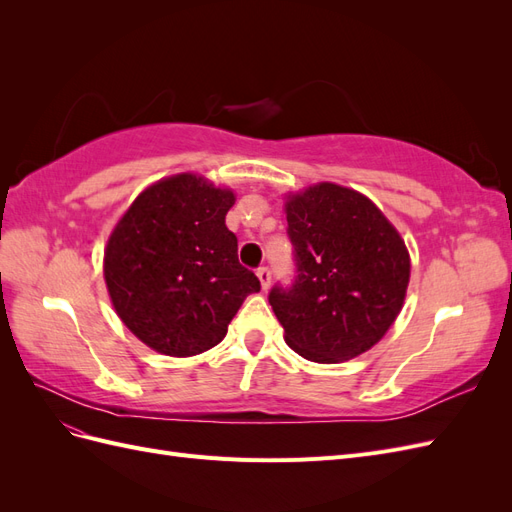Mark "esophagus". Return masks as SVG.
Segmentation results:
<instances>
[{
  "label": "esophagus",
  "instance_id": "obj_1",
  "mask_svg": "<svg viewBox=\"0 0 512 512\" xmlns=\"http://www.w3.org/2000/svg\"><path fill=\"white\" fill-rule=\"evenodd\" d=\"M256 275H258V280H260L262 290H267V288H269V284H271V269H269V267H260V269L256 271Z\"/></svg>",
  "mask_w": 512,
  "mask_h": 512
}]
</instances>
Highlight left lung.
Wrapping results in <instances>:
<instances>
[{"instance_id":"8db88e82","label":"left lung","mask_w":512,"mask_h":512,"mask_svg":"<svg viewBox=\"0 0 512 512\" xmlns=\"http://www.w3.org/2000/svg\"><path fill=\"white\" fill-rule=\"evenodd\" d=\"M294 280L269 303L286 344L314 363H342L378 344L404 305L410 256L363 194L320 183L286 203Z\"/></svg>"}]
</instances>
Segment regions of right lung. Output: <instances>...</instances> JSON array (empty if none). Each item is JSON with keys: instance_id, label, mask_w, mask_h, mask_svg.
Segmentation results:
<instances>
[{"instance_id": "1", "label": "right lung", "mask_w": 512, "mask_h": 512, "mask_svg": "<svg viewBox=\"0 0 512 512\" xmlns=\"http://www.w3.org/2000/svg\"><path fill=\"white\" fill-rule=\"evenodd\" d=\"M235 194L203 177L151 185L119 220L104 252L108 294L149 348L192 356L218 346L247 294L260 290L226 228Z\"/></svg>"}]
</instances>
